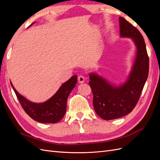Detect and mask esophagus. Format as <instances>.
Segmentation results:
<instances>
[{
    "instance_id": "1",
    "label": "esophagus",
    "mask_w": 160,
    "mask_h": 160,
    "mask_svg": "<svg viewBox=\"0 0 160 160\" xmlns=\"http://www.w3.org/2000/svg\"><path fill=\"white\" fill-rule=\"evenodd\" d=\"M77 79H78L79 83H82L85 81V77L83 75H79V76H78V77H77Z\"/></svg>"
}]
</instances>
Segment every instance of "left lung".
Here are the masks:
<instances>
[{
  "mask_svg": "<svg viewBox=\"0 0 160 160\" xmlns=\"http://www.w3.org/2000/svg\"><path fill=\"white\" fill-rule=\"evenodd\" d=\"M120 35L131 37L137 47L136 59L126 83L119 87L109 83L96 74H90L89 84L93 94L95 111L105 120L120 118L131 113L137 105L149 73V57L141 32L119 17Z\"/></svg>",
  "mask_w": 160,
  "mask_h": 160,
  "instance_id": "obj_1",
  "label": "left lung"
}]
</instances>
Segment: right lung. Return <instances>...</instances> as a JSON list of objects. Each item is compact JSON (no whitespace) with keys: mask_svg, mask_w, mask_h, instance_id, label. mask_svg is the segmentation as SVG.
<instances>
[{"mask_svg":"<svg viewBox=\"0 0 160 160\" xmlns=\"http://www.w3.org/2000/svg\"><path fill=\"white\" fill-rule=\"evenodd\" d=\"M77 82V75L72 76L61 85L51 99L42 103H35L28 101L18 93L11 83V84L19 103L28 115L38 122L55 123L64 117L66 113L67 98L75 88Z\"/></svg>","mask_w":160,"mask_h":160,"instance_id":"1","label":"right lung"}]
</instances>
